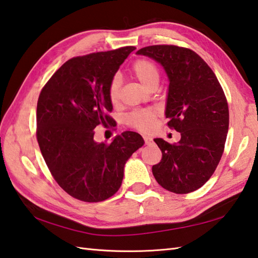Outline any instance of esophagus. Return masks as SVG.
Instances as JSON below:
<instances>
[{"label":"esophagus","instance_id":"obj_1","mask_svg":"<svg viewBox=\"0 0 258 258\" xmlns=\"http://www.w3.org/2000/svg\"><path fill=\"white\" fill-rule=\"evenodd\" d=\"M143 139H144L145 144H151L153 142V139L151 138V136H143Z\"/></svg>","mask_w":258,"mask_h":258}]
</instances>
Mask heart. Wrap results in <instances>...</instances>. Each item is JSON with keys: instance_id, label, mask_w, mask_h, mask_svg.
Returning a JSON list of instances; mask_svg holds the SVG:
<instances>
[{"instance_id": "heart-1", "label": "heart", "mask_w": 258, "mask_h": 258, "mask_svg": "<svg viewBox=\"0 0 258 258\" xmlns=\"http://www.w3.org/2000/svg\"><path fill=\"white\" fill-rule=\"evenodd\" d=\"M132 70L134 75L145 87L149 88L153 84L159 83V68L152 60L145 58L135 60L132 64ZM120 85H122L120 77L118 75H115L110 79L108 85V98L113 104L118 100ZM156 115H158V109L156 108L136 109L126 116V124L131 126V127L141 131V132H149L153 127Z\"/></svg>"}]
</instances>
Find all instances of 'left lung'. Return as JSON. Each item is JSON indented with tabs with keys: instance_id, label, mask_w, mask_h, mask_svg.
Listing matches in <instances>:
<instances>
[{
	"instance_id": "left-lung-1",
	"label": "left lung",
	"mask_w": 258,
	"mask_h": 258,
	"mask_svg": "<svg viewBox=\"0 0 258 258\" xmlns=\"http://www.w3.org/2000/svg\"><path fill=\"white\" fill-rule=\"evenodd\" d=\"M136 53L163 66L170 82L165 117L181 133L173 144L154 139L162 152L152 166L154 178L171 192H192L210 179L224 153L229 126L224 90L205 60L188 48L156 44Z\"/></svg>"
}]
</instances>
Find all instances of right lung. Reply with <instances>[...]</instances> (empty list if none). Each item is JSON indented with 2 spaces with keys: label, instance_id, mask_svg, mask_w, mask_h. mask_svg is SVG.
I'll list each match as a JSON object with an SVG mask.
<instances>
[{
  "label": "right lung",
  "instance_id": "add662e5",
  "mask_svg": "<svg viewBox=\"0 0 258 258\" xmlns=\"http://www.w3.org/2000/svg\"><path fill=\"white\" fill-rule=\"evenodd\" d=\"M135 47L74 57L44 85L37 105V140L53 179L74 198L99 203L122 184L124 165L144 144L123 132L112 143L94 141L98 125H110L108 85Z\"/></svg>",
  "mask_w": 258,
  "mask_h": 258
}]
</instances>
